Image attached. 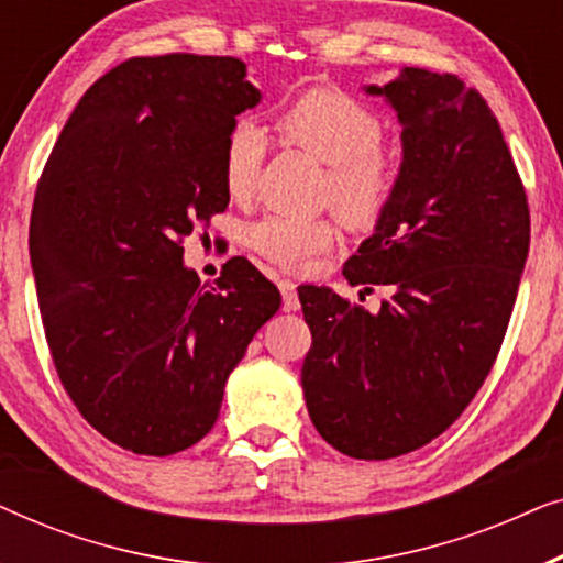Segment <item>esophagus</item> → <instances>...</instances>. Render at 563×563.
Returning <instances> with one entry per match:
<instances>
[{
	"instance_id": "34e87169",
	"label": "esophagus",
	"mask_w": 563,
	"mask_h": 563,
	"mask_svg": "<svg viewBox=\"0 0 563 563\" xmlns=\"http://www.w3.org/2000/svg\"><path fill=\"white\" fill-rule=\"evenodd\" d=\"M279 289H282V307H284V310H287V312L299 310V297H297L295 282L279 279Z\"/></svg>"
}]
</instances>
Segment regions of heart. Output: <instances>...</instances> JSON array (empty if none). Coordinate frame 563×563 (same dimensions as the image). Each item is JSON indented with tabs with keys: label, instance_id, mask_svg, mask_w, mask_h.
<instances>
[{
	"label": "heart",
	"instance_id": "b5f03b06",
	"mask_svg": "<svg viewBox=\"0 0 563 563\" xmlns=\"http://www.w3.org/2000/svg\"><path fill=\"white\" fill-rule=\"evenodd\" d=\"M284 145L302 148L325 168L320 202L333 207L351 230H368L387 214L397 195V158L384 148V120L372 107L341 89L312 87L289 99L274 118ZM268 137L256 122L238 120L222 145V184L238 202L258 187ZM333 220H291L266 214L249 228V245L287 272H302L314 256L333 249Z\"/></svg>",
	"mask_w": 563,
	"mask_h": 563
}]
</instances>
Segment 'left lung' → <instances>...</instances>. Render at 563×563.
Segmentation results:
<instances>
[{
  "instance_id": "1",
  "label": "left lung",
  "mask_w": 563,
  "mask_h": 563,
  "mask_svg": "<svg viewBox=\"0 0 563 563\" xmlns=\"http://www.w3.org/2000/svg\"><path fill=\"white\" fill-rule=\"evenodd\" d=\"M384 95L402 122L397 195L343 266L389 287L368 314L302 287L307 412L351 459L410 453L459 420L495 366L530 245L528 195L495 112L456 74L407 66Z\"/></svg>"
}]
</instances>
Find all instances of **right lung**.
<instances>
[{
  "instance_id": "right-lung-1",
  "label": "right lung",
  "mask_w": 563,
  "mask_h": 563,
  "mask_svg": "<svg viewBox=\"0 0 563 563\" xmlns=\"http://www.w3.org/2000/svg\"><path fill=\"white\" fill-rule=\"evenodd\" d=\"M258 99L233 56L128 58L79 99L37 179L30 261L53 366L81 418L141 456L210 433L282 305L241 256L212 289L181 264L184 238L228 207L222 145Z\"/></svg>"
}]
</instances>
